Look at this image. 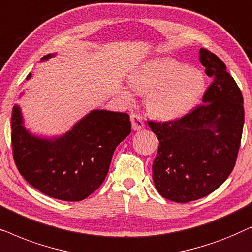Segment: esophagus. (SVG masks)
<instances>
[{
  "label": "esophagus",
  "instance_id": "1",
  "mask_svg": "<svg viewBox=\"0 0 252 252\" xmlns=\"http://www.w3.org/2000/svg\"><path fill=\"white\" fill-rule=\"evenodd\" d=\"M130 122H132V128L134 130L143 129L144 127H146V124H144L142 117L139 115H135V113L130 115Z\"/></svg>",
  "mask_w": 252,
  "mask_h": 252
}]
</instances>
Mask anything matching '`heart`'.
<instances>
[{
	"instance_id": "heart-1",
	"label": "heart",
	"mask_w": 252,
	"mask_h": 252,
	"mask_svg": "<svg viewBox=\"0 0 252 252\" xmlns=\"http://www.w3.org/2000/svg\"><path fill=\"white\" fill-rule=\"evenodd\" d=\"M129 85L139 94H146L144 104L148 112L161 120H173L187 115L206 89L201 71L173 58L144 62L130 72ZM119 94L126 103L133 102V93L126 86L120 87Z\"/></svg>"
}]
</instances>
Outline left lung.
<instances>
[{
	"mask_svg": "<svg viewBox=\"0 0 252 252\" xmlns=\"http://www.w3.org/2000/svg\"><path fill=\"white\" fill-rule=\"evenodd\" d=\"M205 73L213 78L203 104L181 119L148 122L159 140L153 180L164 198L188 203L211 194L232 173L244 124L243 96L226 65L199 49Z\"/></svg>",
	"mask_w": 252,
	"mask_h": 252,
	"instance_id": "left-lung-1",
	"label": "left lung"
}]
</instances>
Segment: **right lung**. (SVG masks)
Wrapping results in <instances>:
<instances>
[{"label": "right lung", "mask_w": 252, "mask_h": 252, "mask_svg": "<svg viewBox=\"0 0 252 252\" xmlns=\"http://www.w3.org/2000/svg\"><path fill=\"white\" fill-rule=\"evenodd\" d=\"M129 133L127 113L92 110L68 132L48 139L29 132L20 106L12 109V153L19 173L37 190L62 201H82L94 192L108 174L113 151Z\"/></svg>", "instance_id": "obj_1"}]
</instances>
